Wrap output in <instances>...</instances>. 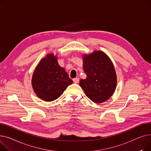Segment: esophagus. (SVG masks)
Here are the masks:
<instances>
[{
  "instance_id": "34e87169",
  "label": "esophagus",
  "mask_w": 151,
  "mask_h": 151,
  "mask_svg": "<svg viewBox=\"0 0 151 151\" xmlns=\"http://www.w3.org/2000/svg\"><path fill=\"white\" fill-rule=\"evenodd\" d=\"M79 80H80V79H79L78 78H75L73 80V81L75 83H78L79 82Z\"/></svg>"
}]
</instances>
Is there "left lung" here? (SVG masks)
<instances>
[{"mask_svg": "<svg viewBox=\"0 0 151 151\" xmlns=\"http://www.w3.org/2000/svg\"><path fill=\"white\" fill-rule=\"evenodd\" d=\"M83 69L87 77L80 81L86 96L96 104L108 100L115 91L117 76L113 62L101 51L83 54Z\"/></svg>", "mask_w": 151, "mask_h": 151, "instance_id": "1", "label": "left lung"}]
</instances>
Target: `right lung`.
<instances>
[{
	"mask_svg": "<svg viewBox=\"0 0 151 151\" xmlns=\"http://www.w3.org/2000/svg\"><path fill=\"white\" fill-rule=\"evenodd\" d=\"M73 83L57 56L49 54L40 61L32 78V85L38 97L46 101L56 100Z\"/></svg>",
	"mask_w": 151,
	"mask_h": 151,
	"instance_id": "obj_1",
	"label": "right lung"
}]
</instances>
